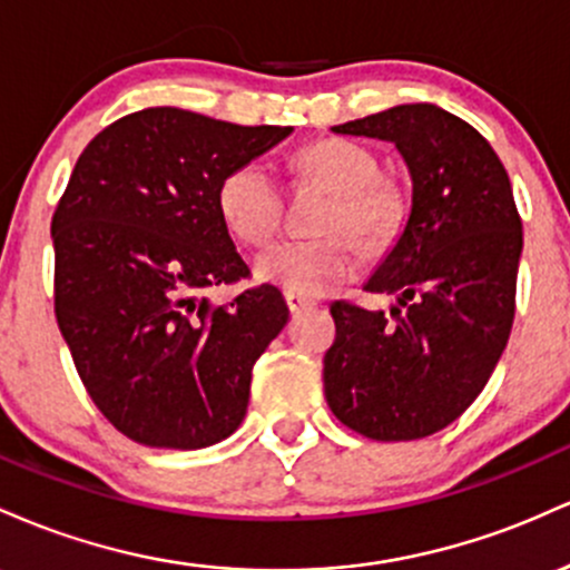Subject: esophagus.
<instances>
[{
  "label": "esophagus",
  "mask_w": 570,
  "mask_h": 570,
  "mask_svg": "<svg viewBox=\"0 0 570 570\" xmlns=\"http://www.w3.org/2000/svg\"><path fill=\"white\" fill-rule=\"evenodd\" d=\"M285 304H287V309H291V312H302V309H306V306H312L315 302H312V298L302 296V293L285 291Z\"/></svg>",
  "instance_id": "esophagus-1"
}]
</instances>
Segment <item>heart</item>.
<instances>
[{
    "label": "heart",
    "mask_w": 570,
    "mask_h": 570,
    "mask_svg": "<svg viewBox=\"0 0 570 570\" xmlns=\"http://www.w3.org/2000/svg\"><path fill=\"white\" fill-rule=\"evenodd\" d=\"M302 166L306 175L336 190L320 220V228L331 234L266 247L255 258V274L285 291L320 296L350 283L361 268L354 235L366 247H382L399 236L409 217V196L399 180L382 175L376 153L353 139L309 145L302 153ZM217 209L234 236L247 245H264L285 217V188L277 169L266 158L236 164L217 188Z\"/></svg>",
    "instance_id": "1"
}]
</instances>
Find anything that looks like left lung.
<instances>
[{
	"label": "left lung",
	"instance_id": "left-lung-1",
	"mask_svg": "<svg viewBox=\"0 0 570 570\" xmlns=\"http://www.w3.org/2000/svg\"><path fill=\"white\" fill-rule=\"evenodd\" d=\"M334 131L399 147L412 213L366 283L399 306L331 304L325 401L366 439H425L474 404L509 342L522 253L509 175L474 126L436 105L390 107Z\"/></svg>",
	"mask_w": 570,
	"mask_h": 570
}]
</instances>
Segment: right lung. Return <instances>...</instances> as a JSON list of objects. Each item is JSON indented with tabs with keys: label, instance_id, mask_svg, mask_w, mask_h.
I'll list each match as a JSON object with an SVG mask.
<instances>
[{
	"label": "right lung",
	"instance_id": "add662e5",
	"mask_svg": "<svg viewBox=\"0 0 570 570\" xmlns=\"http://www.w3.org/2000/svg\"><path fill=\"white\" fill-rule=\"evenodd\" d=\"M291 131L147 107L80 153L50 220L53 306L82 385L124 436L202 450L245 420L287 306L274 285L223 306L204 296L250 277L217 188Z\"/></svg>",
	"mask_w": 570,
	"mask_h": 570
}]
</instances>
